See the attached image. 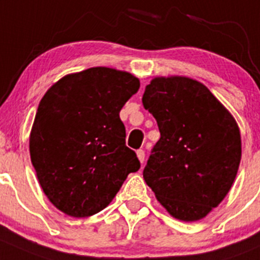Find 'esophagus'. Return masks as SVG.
Listing matches in <instances>:
<instances>
[{
  "mask_svg": "<svg viewBox=\"0 0 260 260\" xmlns=\"http://www.w3.org/2000/svg\"><path fill=\"white\" fill-rule=\"evenodd\" d=\"M137 156H138V158H139L140 162H142V164L144 162V158H146V152L143 151V149H138Z\"/></svg>",
  "mask_w": 260,
  "mask_h": 260,
  "instance_id": "34e87169",
  "label": "esophagus"
}]
</instances>
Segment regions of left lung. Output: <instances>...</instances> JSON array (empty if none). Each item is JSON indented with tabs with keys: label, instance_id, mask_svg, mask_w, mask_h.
Listing matches in <instances>:
<instances>
[{
	"label": "left lung",
	"instance_id": "obj_1",
	"mask_svg": "<svg viewBox=\"0 0 260 260\" xmlns=\"http://www.w3.org/2000/svg\"><path fill=\"white\" fill-rule=\"evenodd\" d=\"M142 101L161 134L143 178L174 218L202 219L233 184L241 161L239 126L208 87L187 77L154 78Z\"/></svg>",
	"mask_w": 260,
	"mask_h": 260
}]
</instances>
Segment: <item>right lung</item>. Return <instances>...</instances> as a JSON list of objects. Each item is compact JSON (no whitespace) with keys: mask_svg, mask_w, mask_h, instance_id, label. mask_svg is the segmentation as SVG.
<instances>
[{"mask_svg":"<svg viewBox=\"0 0 260 260\" xmlns=\"http://www.w3.org/2000/svg\"><path fill=\"white\" fill-rule=\"evenodd\" d=\"M139 86L130 73L95 67L59 80L40 102L30 159L47 199L67 215L103 210L140 169L120 118Z\"/></svg>","mask_w":260,"mask_h":260,"instance_id":"right-lung-1","label":"right lung"}]
</instances>
